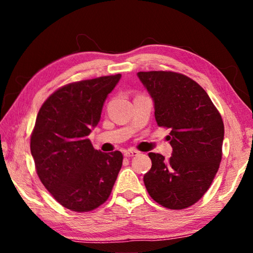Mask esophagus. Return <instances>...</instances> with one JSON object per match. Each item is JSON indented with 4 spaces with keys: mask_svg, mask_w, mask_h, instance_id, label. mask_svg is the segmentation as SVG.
Returning a JSON list of instances; mask_svg holds the SVG:
<instances>
[{
    "mask_svg": "<svg viewBox=\"0 0 253 253\" xmlns=\"http://www.w3.org/2000/svg\"><path fill=\"white\" fill-rule=\"evenodd\" d=\"M139 154V152L135 151V149H129V151H126L125 152V156L126 157H135Z\"/></svg>",
    "mask_w": 253,
    "mask_h": 253,
    "instance_id": "obj_1",
    "label": "esophagus"
}]
</instances>
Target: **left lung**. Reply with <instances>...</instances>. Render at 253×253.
Instances as JSON below:
<instances>
[{"label":"left lung","instance_id":"left-lung-1","mask_svg":"<svg viewBox=\"0 0 253 253\" xmlns=\"http://www.w3.org/2000/svg\"><path fill=\"white\" fill-rule=\"evenodd\" d=\"M154 100L160 127L169 128V160L149 153L152 169L144 175L151 198L162 207L183 210L202 198L222 160L224 125L207 91L178 72L137 74Z\"/></svg>","mask_w":253,"mask_h":253}]
</instances>
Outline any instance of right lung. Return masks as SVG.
<instances>
[{
    "label": "right lung",
    "instance_id": "add662e5",
    "mask_svg": "<svg viewBox=\"0 0 253 253\" xmlns=\"http://www.w3.org/2000/svg\"><path fill=\"white\" fill-rule=\"evenodd\" d=\"M121 77L68 84L38 113L30 143L37 174L54 200L71 211L89 212L104 204L122 169L121 152L97 151L88 138Z\"/></svg>",
    "mask_w": 253,
    "mask_h": 253
}]
</instances>
